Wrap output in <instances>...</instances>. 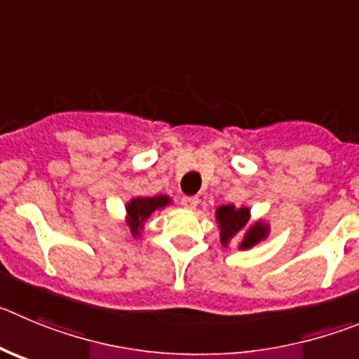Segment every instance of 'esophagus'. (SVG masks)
Returning a JSON list of instances; mask_svg holds the SVG:
<instances>
[{
    "instance_id": "34e87169",
    "label": "esophagus",
    "mask_w": 359,
    "mask_h": 359,
    "mask_svg": "<svg viewBox=\"0 0 359 359\" xmlns=\"http://www.w3.org/2000/svg\"><path fill=\"white\" fill-rule=\"evenodd\" d=\"M198 196H184L182 200H180V203H182L184 209L187 210H195L196 207H198Z\"/></svg>"
}]
</instances>
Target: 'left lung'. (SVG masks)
<instances>
[{
  "label": "left lung",
  "mask_w": 359,
  "mask_h": 359,
  "mask_svg": "<svg viewBox=\"0 0 359 359\" xmlns=\"http://www.w3.org/2000/svg\"><path fill=\"white\" fill-rule=\"evenodd\" d=\"M216 221L221 244L223 246L236 244L239 250H250L260 241H266L271 232L267 221H251L250 207H236L233 203L217 207Z\"/></svg>",
  "instance_id": "obj_1"
}]
</instances>
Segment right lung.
I'll return each instance as SVG.
<instances>
[{
	"instance_id": "add662e5",
	"label": "right lung",
	"mask_w": 359,
	"mask_h": 359,
	"mask_svg": "<svg viewBox=\"0 0 359 359\" xmlns=\"http://www.w3.org/2000/svg\"><path fill=\"white\" fill-rule=\"evenodd\" d=\"M172 203L168 195H154V196H136L126 203V223L129 226L134 239L142 237L145 223L149 217L157 210H163Z\"/></svg>"
}]
</instances>
